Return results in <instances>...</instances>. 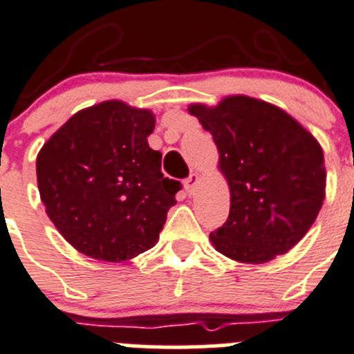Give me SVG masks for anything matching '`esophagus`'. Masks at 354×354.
Instances as JSON below:
<instances>
[{
    "label": "esophagus",
    "instance_id": "obj_1",
    "mask_svg": "<svg viewBox=\"0 0 354 354\" xmlns=\"http://www.w3.org/2000/svg\"><path fill=\"white\" fill-rule=\"evenodd\" d=\"M197 183H199V174L192 173V174H190V176L187 178V180H185V190H187V192L190 194V196H192V194L196 192Z\"/></svg>",
    "mask_w": 354,
    "mask_h": 354
}]
</instances>
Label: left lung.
Masks as SVG:
<instances>
[{
  "label": "left lung",
  "instance_id": "1",
  "mask_svg": "<svg viewBox=\"0 0 354 354\" xmlns=\"http://www.w3.org/2000/svg\"><path fill=\"white\" fill-rule=\"evenodd\" d=\"M188 113L211 132L230 190V213L209 234L214 250L241 263L288 253L315 223L325 199L322 145L292 115L262 99L227 95Z\"/></svg>",
  "mask_w": 354,
  "mask_h": 354
}]
</instances>
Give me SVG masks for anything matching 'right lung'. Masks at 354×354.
Here are the masks:
<instances>
[{
    "label": "right lung",
    "mask_w": 354,
    "mask_h": 354,
    "mask_svg": "<svg viewBox=\"0 0 354 354\" xmlns=\"http://www.w3.org/2000/svg\"><path fill=\"white\" fill-rule=\"evenodd\" d=\"M155 115L118 99L73 115L36 157L41 203L84 255L125 262L153 248L180 181L164 178L148 147Z\"/></svg>",
    "instance_id": "1"
}]
</instances>
